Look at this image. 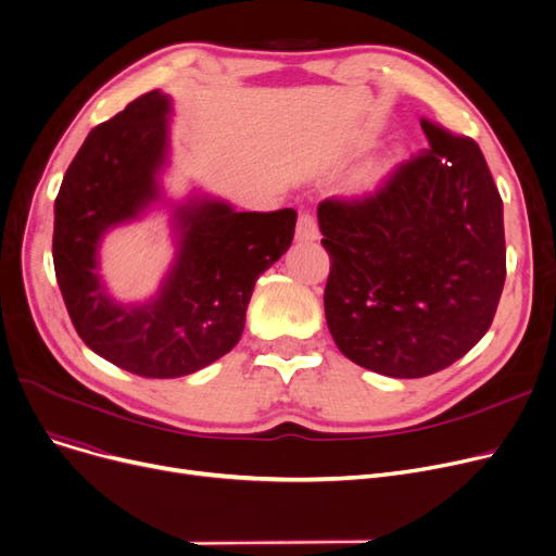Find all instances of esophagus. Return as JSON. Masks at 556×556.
Returning <instances> with one entry per match:
<instances>
[{"instance_id": "esophagus-1", "label": "esophagus", "mask_w": 556, "mask_h": 556, "mask_svg": "<svg viewBox=\"0 0 556 556\" xmlns=\"http://www.w3.org/2000/svg\"><path fill=\"white\" fill-rule=\"evenodd\" d=\"M319 237L317 220L311 212H302L298 218V239L300 241H315Z\"/></svg>"}]
</instances>
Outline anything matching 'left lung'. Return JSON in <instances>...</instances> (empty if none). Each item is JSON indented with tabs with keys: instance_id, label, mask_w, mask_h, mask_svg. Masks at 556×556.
Masks as SVG:
<instances>
[{
	"instance_id": "8db88e82",
	"label": "left lung",
	"mask_w": 556,
	"mask_h": 556,
	"mask_svg": "<svg viewBox=\"0 0 556 556\" xmlns=\"http://www.w3.org/2000/svg\"><path fill=\"white\" fill-rule=\"evenodd\" d=\"M430 149L374 191L317 207L331 270L329 331L356 365L392 378L446 369L480 342L505 275L503 200L480 146L421 116Z\"/></svg>"
}]
</instances>
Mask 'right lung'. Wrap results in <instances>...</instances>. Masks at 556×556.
Here are the masks:
<instances>
[{"instance_id":"right-lung-1","label":"right lung","mask_w":556,"mask_h":556,"mask_svg":"<svg viewBox=\"0 0 556 556\" xmlns=\"http://www.w3.org/2000/svg\"><path fill=\"white\" fill-rule=\"evenodd\" d=\"M168 108V97L153 90L87 135L55 195L53 220L55 279L76 333L112 365L146 378L187 376L233 349L254 281L288 250L298 220L295 210L191 202L175 212L180 256L160 298L114 304L94 273L99 239L157 198Z\"/></svg>"}]
</instances>
